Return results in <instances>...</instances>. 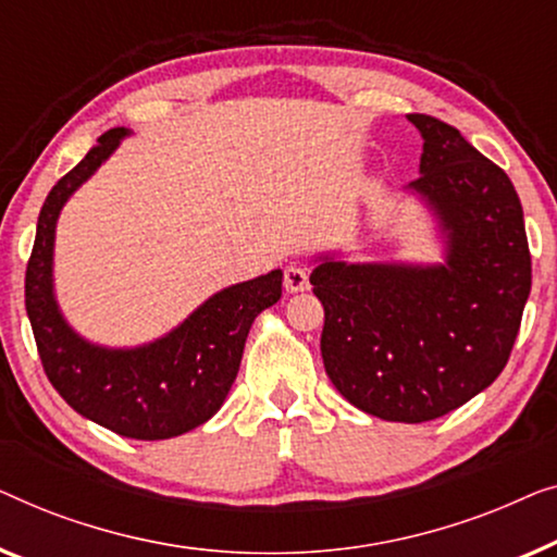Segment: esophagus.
<instances>
[{"instance_id": "34e87169", "label": "esophagus", "mask_w": 557, "mask_h": 557, "mask_svg": "<svg viewBox=\"0 0 557 557\" xmlns=\"http://www.w3.org/2000/svg\"><path fill=\"white\" fill-rule=\"evenodd\" d=\"M308 287H310L308 270L297 268V264H289V268H285V289H287V293H305Z\"/></svg>"}]
</instances>
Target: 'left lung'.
Listing matches in <instances>:
<instances>
[{"label": "left lung", "mask_w": 557, "mask_h": 557, "mask_svg": "<svg viewBox=\"0 0 557 557\" xmlns=\"http://www.w3.org/2000/svg\"><path fill=\"white\" fill-rule=\"evenodd\" d=\"M424 138L419 178L442 262L315 257L325 308V373L356 409L421 424L444 417L503 373L530 295L522 203L510 178L454 125L411 113Z\"/></svg>", "instance_id": "left-lung-1"}]
</instances>
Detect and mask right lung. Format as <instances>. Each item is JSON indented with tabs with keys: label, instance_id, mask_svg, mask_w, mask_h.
Listing matches in <instances>:
<instances>
[{
	"label": "right lung",
	"instance_id": "1",
	"mask_svg": "<svg viewBox=\"0 0 557 557\" xmlns=\"http://www.w3.org/2000/svg\"><path fill=\"white\" fill-rule=\"evenodd\" d=\"M128 128L98 138L88 156L47 194L33 257L27 262L25 305L54 391L111 432L156 442L201 426L222 409L255 318L282 295V270L219 289L174 331L144 346L108 348L67 323L54 297V230L67 199L111 159Z\"/></svg>",
	"mask_w": 557,
	"mask_h": 557
}]
</instances>
